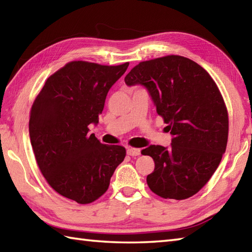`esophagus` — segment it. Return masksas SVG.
Returning a JSON list of instances; mask_svg holds the SVG:
<instances>
[{"mask_svg": "<svg viewBox=\"0 0 252 252\" xmlns=\"http://www.w3.org/2000/svg\"><path fill=\"white\" fill-rule=\"evenodd\" d=\"M126 154L130 156H139L141 154V150L134 149V147H129V149L126 150Z\"/></svg>", "mask_w": 252, "mask_h": 252, "instance_id": "34e87169", "label": "esophagus"}]
</instances>
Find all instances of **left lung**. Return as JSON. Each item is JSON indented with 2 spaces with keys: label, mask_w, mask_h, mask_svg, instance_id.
Returning a JSON list of instances; mask_svg holds the SVG:
<instances>
[{
  "label": "left lung",
  "mask_w": 252,
  "mask_h": 252,
  "mask_svg": "<svg viewBox=\"0 0 252 252\" xmlns=\"http://www.w3.org/2000/svg\"><path fill=\"white\" fill-rule=\"evenodd\" d=\"M149 91L156 111L174 136L171 147L151 145L154 171L146 181L164 199L185 200L203 188L218 168L228 139V112L210 74L181 56L140 62L125 77Z\"/></svg>",
  "instance_id": "left-lung-1"
}]
</instances>
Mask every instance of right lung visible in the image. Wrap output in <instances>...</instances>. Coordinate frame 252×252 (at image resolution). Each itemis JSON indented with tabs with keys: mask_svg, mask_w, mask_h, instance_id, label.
Listing matches in <instances>:
<instances>
[{
	"mask_svg": "<svg viewBox=\"0 0 252 252\" xmlns=\"http://www.w3.org/2000/svg\"><path fill=\"white\" fill-rule=\"evenodd\" d=\"M127 66L68 62L47 78L32 103L33 154L44 179L64 198L80 204L96 201L125 159V147L101 144L88 126L98 123L108 92Z\"/></svg>",
	"mask_w": 252,
	"mask_h": 252,
	"instance_id": "obj_1",
	"label": "right lung"
}]
</instances>
